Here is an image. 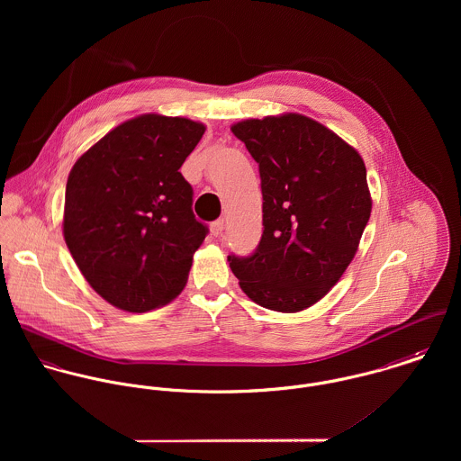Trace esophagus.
I'll return each instance as SVG.
<instances>
[{
	"label": "esophagus",
	"instance_id": "34e87169",
	"mask_svg": "<svg viewBox=\"0 0 461 461\" xmlns=\"http://www.w3.org/2000/svg\"><path fill=\"white\" fill-rule=\"evenodd\" d=\"M223 227H225V221H223V218H220V220H216V221H212L211 223V234L212 236H221V232H223Z\"/></svg>",
	"mask_w": 461,
	"mask_h": 461
}]
</instances>
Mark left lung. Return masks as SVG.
Masks as SVG:
<instances>
[{
  "label": "left lung",
  "mask_w": 461,
  "mask_h": 461,
  "mask_svg": "<svg viewBox=\"0 0 461 461\" xmlns=\"http://www.w3.org/2000/svg\"><path fill=\"white\" fill-rule=\"evenodd\" d=\"M230 130L259 165L264 227L252 256H229L230 269L261 307L303 311L329 293L357 254L373 203L364 159L300 113Z\"/></svg>",
  "instance_id": "obj_1"
}]
</instances>
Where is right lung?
<instances>
[{"mask_svg":"<svg viewBox=\"0 0 461 461\" xmlns=\"http://www.w3.org/2000/svg\"><path fill=\"white\" fill-rule=\"evenodd\" d=\"M203 124L147 113L117 126L72 167L64 238L86 282L108 303L147 312L186 285L207 225L179 168Z\"/></svg>","mask_w":461,"mask_h":461,"instance_id":"obj_1","label":"right lung"}]
</instances>
